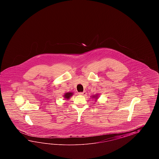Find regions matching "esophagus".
Wrapping results in <instances>:
<instances>
[{
    "mask_svg": "<svg viewBox=\"0 0 159 159\" xmlns=\"http://www.w3.org/2000/svg\"><path fill=\"white\" fill-rule=\"evenodd\" d=\"M78 94L80 95H86V91L81 92V93H79Z\"/></svg>",
    "mask_w": 159,
    "mask_h": 159,
    "instance_id": "1",
    "label": "esophagus"
}]
</instances>
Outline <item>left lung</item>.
<instances>
[{
	"mask_svg": "<svg viewBox=\"0 0 159 159\" xmlns=\"http://www.w3.org/2000/svg\"><path fill=\"white\" fill-rule=\"evenodd\" d=\"M91 97H92L91 98H94V99H95V101H97L98 99V94L93 95L91 96Z\"/></svg>",
	"mask_w": 159,
	"mask_h": 159,
	"instance_id": "1",
	"label": "left lung"
}]
</instances>
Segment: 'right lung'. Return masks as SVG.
Segmentation results:
<instances>
[{
	"label": "right lung",
	"mask_w": 159,
	"mask_h": 159,
	"mask_svg": "<svg viewBox=\"0 0 159 159\" xmlns=\"http://www.w3.org/2000/svg\"><path fill=\"white\" fill-rule=\"evenodd\" d=\"M73 95V93H71V92H68V93H65L64 95V98H65V99H66V100H68V99H69L70 97H71V96Z\"/></svg>",
	"instance_id": "obj_1"
}]
</instances>
